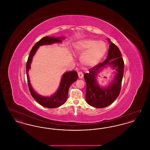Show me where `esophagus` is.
<instances>
[{
    "label": "esophagus",
    "instance_id": "1",
    "mask_svg": "<svg viewBox=\"0 0 150 150\" xmlns=\"http://www.w3.org/2000/svg\"><path fill=\"white\" fill-rule=\"evenodd\" d=\"M83 72H78V76L79 78V79H82L83 78Z\"/></svg>",
    "mask_w": 150,
    "mask_h": 150
}]
</instances>
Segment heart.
I'll use <instances>...</instances> for the list:
<instances>
[{
	"label": "heart",
	"instance_id": "heart-1",
	"mask_svg": "<svg viewBox=\"0 0 150 150\" xmlns=\"http://www.w3.org/2000/svg\"><path fill=\"white\" fill-rule=\"evenodd\" d=\"M107 45L102 40L86 39L78 40L74 45V52L81 55L80 62L86 67L98 64L107 52Z\"/></svg>",
	"mask_w": 150,
	"mask_h": 150
}]
</instances>
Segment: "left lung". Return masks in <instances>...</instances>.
Returning a JSON list of instances; mask_svg holds the SVG:
<instances>
[{"label":"left lung","instance_id":"8db88e82","mask_svg":"<svg viewBox=\"0 0 150 150\" xmlns=\"http://www.w3.org/2000/svg\"><path fill=\"white\" fill-rule=\"evenodd\" d=\"M110 44L107 58L105 61L92 68L84 75L86 81V100L91 106L95 108L107 107L114 102L119 96L121 89V81L124 75V63L119 48L107 39ZM110 66L115 70L113 80L106 87H100L96 80L99 72Z\"/></svg>","mask_w":150,"mask_h":150}]
</instances>
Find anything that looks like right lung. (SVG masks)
<instances>
[{"mask_svg":"<svg viewBox=\"0 0 150 150\" xmlns=\"http://www.w3.org/2000/svg\"><path fill=\"white\" fill-rule=\"evenodd\" d=\"M64 36H45L38 42L32 48L30 52L29 57L26 64V75L29 91L32 97L42 106L47 108H56L59 107L66 102L68 98L69 89L72 84L78 78V73L75 70L66 72L62 75L56 92L50 96H43L36 93L30 83L29 78V71L31 68V64L33 57L40 46L44 45H50L54 43H61L62 40H64Z\"/></svg>","mask_w":150,"mask_h":150,"instance_id":"1","label":"right lung"}]
</instances>
